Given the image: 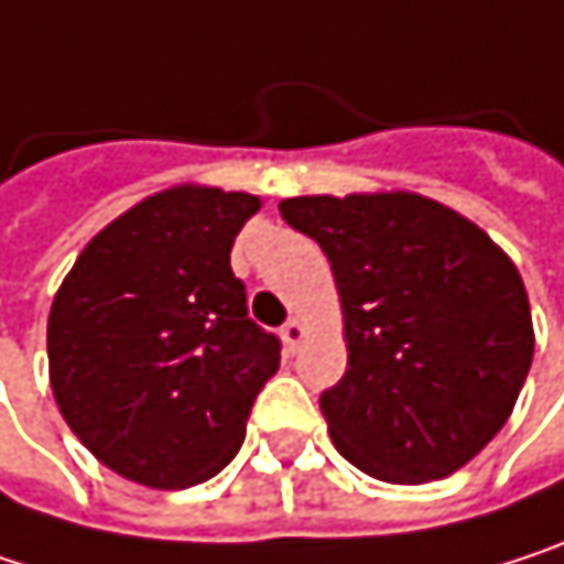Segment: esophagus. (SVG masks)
Segmentation results:
<instances>
[{"label": "esophagus", "instance_id": "esophagus-1", "mask_svg": "<svg viewBox=\"0 0 564 564\" xmlns=\"http://www.w3.org/2000/svg\"><path fill=\"white\" fill-rule=\"evenodd\" d=\"M305 335H308V328H305L302 318H289V322L282 325V341H285L289 351H299V345L305 341Z\"/></svg>", "mask_w": 564, "mask_h": 564}]
</instances>
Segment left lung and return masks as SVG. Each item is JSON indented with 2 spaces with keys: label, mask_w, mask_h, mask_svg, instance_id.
<instances>
[{
  "label": "left lung",
  "mask_w": 564,
  "mask_h": 564,
  "mask_svg": "<svg viewBox=\"0 0 564 564\" xmlns=\"http://www.w3.org/2000/svg\"><path fill=\"white\" fill-rule=\"evenodd\" d=\"M279 213L322 246L338 285L348 371L322 394L338 453L404 486L466 466L509 421L535 351L512 259L408 189L292 196Z\"/></svg>",
  "instance_id": "1"
}]
</instances>
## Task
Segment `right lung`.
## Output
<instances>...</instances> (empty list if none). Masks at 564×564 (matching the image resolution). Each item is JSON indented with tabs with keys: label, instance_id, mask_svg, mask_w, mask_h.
<instances>
[{
	"label": "right lung",
	"instance_id": "right-lung-1",
	"mask_svg": "<svg viewBox=\"0 0 564 564\" xmlns=\"http://www.w3.org/2000/svg\"><path fill=\"white\" fill-rule=\"evenodd\" d=\"M252 193L180 183L134 203L75 259L48 312V381L72 433L118 476L186 489L242 446L279 371L246 315L232 239Z\"/></svg>",
	"mask_w": 564,
	"mask_h": 564
}]
</instances>
